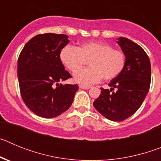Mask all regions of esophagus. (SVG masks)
Masks as SVG:
<instances>
[{
	"mask_svg": "<svg viewBox=\"0 0 161 161\" xmlns=\"http://www.w3.org/2000/svg\"><path fill=\"white\" fill-rule=\"evenodd\" d=\"M79 87L82 89H89L91 88L90 86H86V85H80Z\"/></svg>",
	"mask_w": 161,
	"mask_h": 161,
	"instance_id": "1",
	"label": "esophagus"
}]
</instances>
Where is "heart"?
I'll use <instances>...</instances> for the list:
<instances>
[{
	"label": "heart",
	"instance_id": "b5f03b06",
	"mask_svg": "<svg viewBox=\"0 0 161 161\" xmlns=\"http://www.w3.org/2000/svg\"><path fill=\"white\" fill-rule=\"evenodd\" d=\"M59 59L68 70L77 71L74 80L83 85L95 84L102 78L105 80L114 79L122 73L126 63L124 52L103 42H85L78 47L67 45L61 49ZM87 62L89 68L78 70Z\"/></svg>",
	"mask_w": 161,
	"mask_h": 161
}]
</instances>
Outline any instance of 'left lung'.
<instances>
[{"instance_id": "1", "label": "left lung", "mask_w": 161, "mask_h": 161, "mask_svg": "<svg viewBox=\"0 0 161 161\" xmlns=\"http://www.w3.org/2000/svg\"><path fill=\"white\" fill-rule=\"evenodd\" d=\"M118 44L126 55L122 73L109 83L110 89H102L93 106L109 120L120 122L130 117L141 106L149 91L151 64L141 47L126 38H118ZM115 88L116 91L113 92Z\"/></svg>"}]
</instances>
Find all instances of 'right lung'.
<instances>
[{
  "label": "right lung",
  "instance_id": "right-lung-1",
  "mask_svg": "<svg viewBox=\"0 0 161 161\" xmlns=\"http://www.w3.org/2000/svg\"><path fill=\"white\" fill-rule=\"evenodd\" d=\"M66 35H38L25 44L18 60L20 93L23 102L38 116L52 119L70 107L77 85H62L72 77L59 59L69 42Z\"/></svg>",
  "mask_w": 161,
  "mask_h": 161
}]
</instances>
